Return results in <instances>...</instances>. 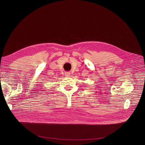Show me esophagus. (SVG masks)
Instances as JSON below:
<instances>
[{
	"instance_id": "34e87169",
	"label": "esophagus",
	"mask_w": 145,
	"mask_h": 145,
	"mask_svg": "<svg viewBox=\"0 0 145 145\" xmlns=\"http://www.w3.org/2000/svg\"><path fill=\"white\" fill-rule=\"evenodd\" d=\"M65 76H66L67 77L70 76H71V73L70 72H65Z\"/></svg>"
}]
</instances>
